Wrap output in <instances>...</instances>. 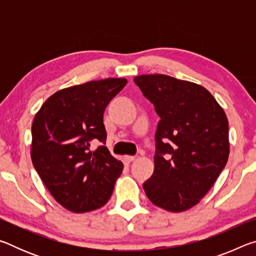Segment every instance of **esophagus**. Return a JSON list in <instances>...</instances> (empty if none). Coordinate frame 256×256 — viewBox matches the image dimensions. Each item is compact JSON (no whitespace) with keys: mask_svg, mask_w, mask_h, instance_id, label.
Wrapping results in <instances>:
<instances>
[{"mask_svg":"<svg viewBox=\"0 0 256 256\" xmlns=\"http://www.w3.org/2000/svg\"><path fill=\"white\" fill-rule=\"evenodd\" d=\"M124 160L126 162H134V160H136V157H134V156H125Z\"/></svg>","mask_w":256,"mask_h":256,"instance_id":"obj_1","label":"esophagus"}]
</instances>
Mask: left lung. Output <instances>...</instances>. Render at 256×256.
Wrapping results in <instances>:
<instances>
[{"mask_svg":"<svg viewBox=\"0 0 256 256\" xmlns=\"http://www.w3.org/2000/svg\"><path fill=\"white\" fill-rule=\"evenodd\" d=\"M160 118L152 176L144 188L154 206L182 212L198 203L229 156L228 120L202 86L164 74L134 78Z\"/></svg>","mask_w":256,"mask_h":256,"instance_id":"obj_1","label":"left lung"}]
</instances>
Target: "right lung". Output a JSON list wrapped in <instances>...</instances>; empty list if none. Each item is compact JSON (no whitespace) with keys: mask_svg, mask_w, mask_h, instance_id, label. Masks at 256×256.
Returning <instances> with one entry per match:
<instances>
[{"mask_svg":"<svg viewBox=\"0 0 256 256\" xmlns=\"http://www.w3.org/2000/svg\"><path fill=\"white\" fill-rule=\"evenodd\" d=\"M126 79L89 81L60 90L34 116L32 160L47 190L76 214L105 206L123 164L106 148L104 112ZM94 142L101 144L96 150Z\"/></svg>","mask_w":256,"mask_h":256,"instance_id":"right-lung-1","label":"right lung"}]
</instances>
